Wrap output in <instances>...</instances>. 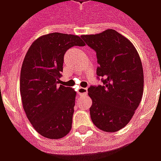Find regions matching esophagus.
I'll return each instance as SVG.
<instances>
[{
  "instance_id": "1",
  "label": "esophagus",
  "mask_w": 161,
  "mask_h": 161,
  "mask_svg": "<svg viewBox=\"0 0 161 161\" xmlns=\"http://www.w3.org/2000/svg\"><path fill=\"white\" fill-rule=\"evenodd\" d=\"M88 93V89L87 88H84V87H80L78 89L77 91V94L81 95V94H87Z\"/></svg>"
}]
</instances>
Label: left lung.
<instances>
[{
  "mask_svg": "<svg viewBox=\"0 0 161 161\" xmlns=\"http://www.w3.org/2000/svg\"><path fill=\"white\" fill-rule=\"evenodd\" d=\"M81 38L97 53V75L103 77L102 85L88 89L92 122L103 131H119L130 121L142 101V60L130 40L115 30Z\"/></svg>",
  "mask_w": 161,
  "mask_h": 161,
  "instance_id": "obj_1",
  "label": "left lung"
}]
</instances>
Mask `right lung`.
<instances>
[{"label": "right lung", "mask_w": 161, "mask_h": 161, "mask_svg": "<svg viewBox=\"0 0 161 161\" xmlns=\"http://www.w3.org/2000/svg\"><path fill=\"white\" fill-rule=\"evenodd\" d=\"M74 46L85 44L73 34H46L31 45L23 60L19 80L23 108L33 128L46 138H63L71 129L76 91L58 84L64 55Z\"/></svg>", "instance_id": "add662e5"}]
</instances>
